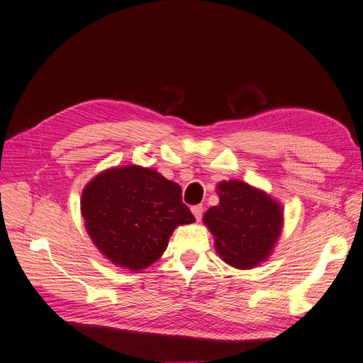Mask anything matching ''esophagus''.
Here are the masks:
<instances>
[{"label":"esophagus","mask_w":363,"mask_h":363,"mask_svg":"<svg viewBox=\"0 0 363 363\" xmlns=\"http://www.w3.org/2000/svg\"><path fill=\"white\" fill-rule=\"evenodd\" d=\"M191 211L194 218H196V220H201L202 219V215H203V207L202 206H193L191 207Z\"/></svg>","instance_id":"1"}]
</instances>
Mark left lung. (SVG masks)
<instances>
[{
  "instance_id": "left-lung-1",
  "label": "left lung",
  "mask_w": 363,
  "mask_h": 363,
  "mask_svg": "<svg viewBox=\"0 0 363 363\" xmlns=\"http://www.w3.org/2000/svg\"><path fill=\"white\" fill-rule=\"evenodd\" d=\"M219 206L206 215L219 256L236 268H252L270 255L282 228V208L261 190L240 181L218 185Z\"/></svg>"
}]
</instances>
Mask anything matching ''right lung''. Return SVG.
Segmentation results:
<instances>
[{"label":"right lung","instance_id":"right-lung-1","mask_svg":"<svg viewBox=\"0 0 363 363\" xmlns=\"http://www.w3.org/2000/svg\"><path fill=\"white\" fill-rule=\"evenodd\" d=\"M81 211L99 252L132 272L160 259L176 227L194 222L179 184L138 165L98 174L82 191Z\"/></svg>","mask_w":363,"mask_h":363}]
</instances>
